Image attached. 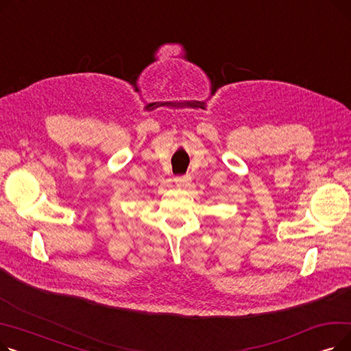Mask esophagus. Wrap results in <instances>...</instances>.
I'll return each mask as SVG.
<instances>
[{
  "instance_id": "34e87169",
  "label": "esophagus",
  "mask_w": 351,
  "mask_h": 351,
  "mask_svg": "<svg viewBox=\"0 0 351 351\" xmlns=\"http://www.w3.org/2000/svg\"><path fill=\"white\" fill-rule=\"evenodd\" d=\"M175 183H176L178 186L185 188V186H188L189 183H191V176H189V175H185V176H178V178H175Z\"/></svg>"
}]
</instances>
